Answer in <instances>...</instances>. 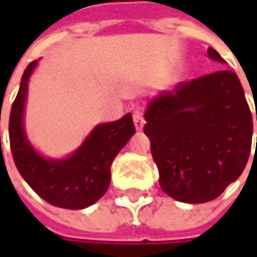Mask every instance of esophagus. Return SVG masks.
Masks as SVG:
<instances>
[{
  "instance_id": "34e87169",
  "label": "esophagus",
  "mask_w": 257,
  "mask_h": 257,
  "mask_svg": "<svg viewBox=\"0 0 257 257\" xmlns=\"http://www.w3.org/2000/svg\"><path fill=\"white\" fill-rule=\"evenodd\" d=\"M144 123H146V120H144L143 111H140V110L134 111V125H135L137 131H141L144 128Z\"/></svg>"
}]
</instances>
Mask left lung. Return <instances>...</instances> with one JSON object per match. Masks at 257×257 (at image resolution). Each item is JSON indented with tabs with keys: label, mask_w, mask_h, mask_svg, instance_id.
<instances>
[{
	"label": "left lung",
	"mask_w": 257,
	"mask_h": 257,
	"mask_svg": "<svg viewBox=\"0 0 257 257\" xmlns=\"http://www.w3.org/2000/svg\"><path fill=\"white\" fill-rule=\"evenodd\" d=\"M207 53L225 62L213 47ZM144 119L159 184L177 201L216 199L247 165L253 119L239 78L231 70L162 92L149 102Z\"/></svg>",
	"instance_id": "1"
}]
</instances>
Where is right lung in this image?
I'll use <instances>...</instances> for the list:
<instances>
[{
    "mask_svg": "<svg viewBox=\"0 0 257 257\" xmlns=\"http://www.w3.org/2000/svg\"><path fill=\"white\" fill-rule=\"evenodd\" d=\"M35 67L37 61L26 67L10 111L9 135L16 168L32 190L49 204L68 210L86 208L95 204L110 186L111 164L135 134L132 114L128 113L116 122L98 125L65 159L43 158L29 144L24 129L28 81Z\"/></svg>",
    "mask_w": 257,
    "mask_h": 257,
    "instance_id": "1",
    "label": "right lung"
}]
</instances>
